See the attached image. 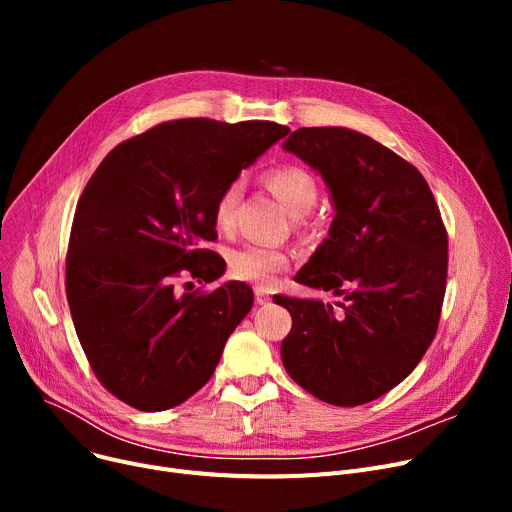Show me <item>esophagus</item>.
<instances>
[{"label": "esophagus", "instance_id": "34e87169", "mask_svg": "<svg viewBox=\"0 0 512 512\" xmlns=\"http://www.w3.org/2000/svg\"><path fill=\"white\" fill-rule=\"evenodd\" d=\"M255 301H257V305H267L272 301V297H270V292H267L265 288H255Z\"/></svg>", "mask_w": 512, "mask_h": 512}]
</instances>
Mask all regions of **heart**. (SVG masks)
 <instances>
[{
  "label": "heart",
  "mask_w": 512,
  "mask_h": 512,
  "mask_svg": "<svg viewBox=\"0 0 512 512\" xmlns=\"http://www.w3.org/2000/svg\"><path fill=\"white\" fill-rule=\"evenodd\" d=\"M265 184L280 199L294 218H301L313 209L317 201V184L313 176L299 166H282L265 174ZM238 205V184H228L213 207V220L220 230L234 226V213ZM290 265L286 251L265 245H245L232 251L228 259L230 274L259 286H270L280 272Z\"/></svg>",
  "instance_id": "obj_1"
}]
</instances>
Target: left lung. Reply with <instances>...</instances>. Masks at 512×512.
<instances>
[{
    "label": "left lung",
    "instance_id": "8db88e82",
    "mask_svg": "<svg viewBox=\"0 0 512 512\" xmlns=\"http://www.w3.org/2000/svg\"><path fill=\"white\" fill-rule=\"evenodd\" d=\"M282 149L321 176L334 205L328 238L294 280L344 297L342 315L274 297L292 317L282 363L319 400L365 405L405 380L436 336L448 272L440 209L419 170L363 132L299 128Z\"/></svg>",
    "mask_w": 512,
    "mask_h": 512
}]
</instances>
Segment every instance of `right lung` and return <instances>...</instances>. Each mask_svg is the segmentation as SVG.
Instances as JSON below:
<instances>
[{"mask_svg": "<svg viewBox=\"0 0 512 512\" xmlns=\"http://www.w3.org/2000/svg\"><path fill=\"white\" fill-rule=\"evenodd\" d=\"M288 132L259 120H174L120 143L91 176L72 222L66 294L95 375L126 405L178 407L218 367L253 307L251 286L178 294L172 280L224 276L226 261L203 249L218 238L215 201Z\"/></svg>", "mask_w": 512, "mask_h": 512, "instance_id": "right-lung-1", "label": "right lung"}]
</instances>
